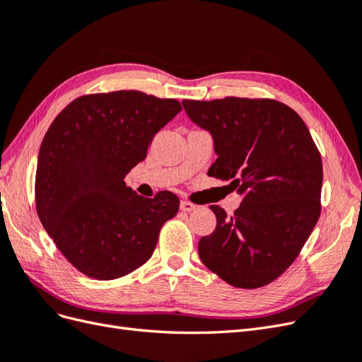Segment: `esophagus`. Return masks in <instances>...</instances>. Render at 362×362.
Returning <instances> with one entry per match:
<instances>
[{
  "instance_id": "34e87169",
  "label": "esophagus",
  "mask_w": 362,
  "mask_h": 362,
  "mask_svg": "<svg viewBox=\"0 0 362 362\" xmlns=\"http://www.w3.org/2000/svg\"><path fill=\"white\" fill-rule=\"evenodd\" d=\"M180 206H181L182 211H187V213L196 210V205L192 204V202H189V201H181V205H180Z\"/></svg>"
}]
</instances>
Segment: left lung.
I'll return each mask as SVG.
<instances>
[{"mask_svg":"<svg viewBox=\"0 0 362 362\" xmlns=\"http://www.w3.org/2000/svg\"><path fill=\"white\" fill-rule=\"evenodd\" d=\"M193 124L213 137L211 177L233 180L243 201L199 240L204 264L229 286L258 288L288 269L320 216L323 166L308 128L286 104L223 98L184 100Z\"/></svg>","mask_w":362,"mask_h":362,"instance_id":"8db88e82","label":"left lung"}]
</instances>
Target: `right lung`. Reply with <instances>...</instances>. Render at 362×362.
Listing matches in <instances>:
<instances>
[{
  "instance_id": "1",
  "label": "right lung",
  "mask_w": 362,
  "mask_h": 362,
  "mask_svg": "<svg viewBox=\"0 0 362 362\" xmlns=\"http://www.w3.org/2000/svg\"><path fill=\"white\" fill-rule=\"evenodd\" d=\"M180 112L177 100L117 90L76 98L48 128L37 157L36 210L86 276L110 281L144 266L163 223L178 213L177 194L146 199L124 180Z\"/></svg>"
}]
</instances>
